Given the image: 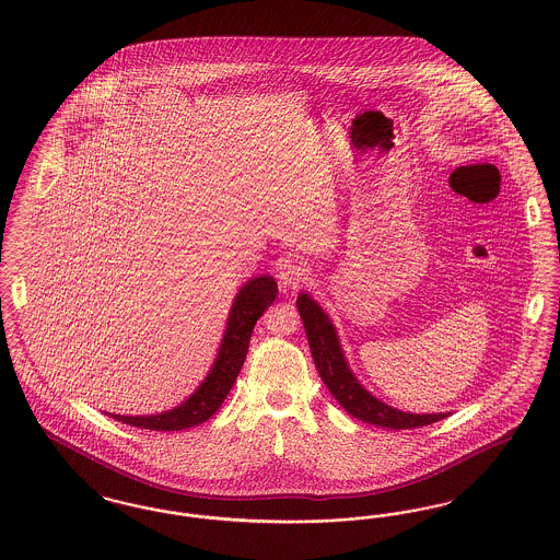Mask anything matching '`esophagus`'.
<instances>
[{"label":"esophagus","mask_w":560,"mask_h":560,"mask_svg":"<svg viewBox=\"0 0 560 560\" xmlns=\"http://www.w3.org/2000/svg\"><path fill=\"white\" fill-rule=\"evenodd\" d=\"M308 268L295 260H281L277 265V279L281 288H298L302 281H306Z\"/></svg>","instance_id":"esophagus-1"}]
</instances>
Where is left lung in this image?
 <instances>
[{
	"instance_id": "1",
	"label": "left lung",
	"mask_w": 560,
	"mask_h": 560,
	"mask_svg": "<svg viewBox=\"0 0 560 560\" xmlns=\"http://www.w3.org/2000/svg\"><path fill=\"white\" fill-rule=\"evenodd\" d=\"M295 306H298L302 325L306 329L308 347L313 352V361L317 365L323 384L352 418L373 427L407 430V428L428 427L432 422H439L452 416L450 411H441V413L400 411L397 407L373 397L350 370L345 348L340 345L338 329L331 317L320 308L319 302L311 293L300 292Z\"/></svg>"
}]
</instances>
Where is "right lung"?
I'll return each instance as SVG.
<instances>
[{
  "mask_svg": "<svg viewBox=\"0 0 560 560\" xmlns=\"http://www.w3.org/2000/svg\"><path fill=\"white\" fill-rule=\"evenodd\" d=\"M277 292V281L270 275L252 277L241 285L229 311V319L210 372L206 373L201 384L180 405L151 416L105 413L121 424L161 432L185 430L210 420L233 388L247 354L254 325L275 302Z\"/></svg>",
  "mask_w": 560,
  "mask_h": 560,
  "instance_id": "obj_1",
  "label": "right lung"
}]
</instances>
